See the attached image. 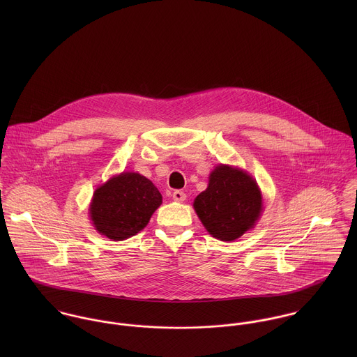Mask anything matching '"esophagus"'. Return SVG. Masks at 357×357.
Returning <instances> with one entry per match:
<instances>
[{"instance_id":"34e87169","label":"esophagus","mask_w":357,"mask_h":357,"mask_svg":"<svg viewBox=\"0 0 357 357\" xmlns=\"http://www.w3.org/2000/svg\"><path fill=\"white\" fill-rule=\"evenodd\" d=\"M185 198H187V195L183 192V191H174L173 192V199L176 201V202H184L185 201Z\"/></svg>"}]
</instances>
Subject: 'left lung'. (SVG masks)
Wrapping results in <instances>:
<instances>
[{"mask_svg":"<svg viewBox=\"0 0 357 357\" xmlns=\"http://www.w3.org/2000/svg\"><path fill=\"white\" fill-rule=\"evenodd\" d=\"M194 208L206 231L222 242H234L252 231L259 220L264 202L253 176L243 169L220 163Z\"/></svg>","mask_w":357,"mask_h":357,"instance_id":"8db88e82","label":"left lung"}]
</instances>
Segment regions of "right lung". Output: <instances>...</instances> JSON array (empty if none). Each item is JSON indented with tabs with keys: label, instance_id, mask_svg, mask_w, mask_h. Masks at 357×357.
I'll return each mask as SVG.
<instances>
[{
	"label": "right lung",
	"instance_id": "add662e5",
	"mask_svg": "<svg viewBox=\"0 0 357 357\" xmlns=\"http://www.w3.org/2000/svg\"><path fill=\"white\" fill-rule=\"evenodd\" d=\"M162 195L153 181L136 172H122L99 185L89 204L95 229L111 241H125L147 227Z\"/></svg>",
	"mask_w": 357,
	"mask_h": 357
}]
</instances>
